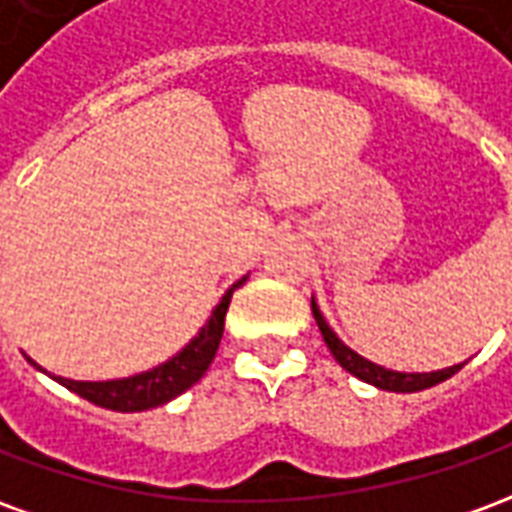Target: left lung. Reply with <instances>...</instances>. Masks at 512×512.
I'll return each instance as SVG.
<instances>
[{
	"mask_svg": "<svg viewBox=\"0 0 512 512\" xmlns=\"http://www.w3.org/2000/svg\"><path fill=\"white\" fill-rule=\"evenodd\" d=\"M312 315H315V323L323 334V343L329 345L332 356L340 362L343 370H348L351 376H356L359 381H367V384L378 386V389H386V392H419V389H428V386H436L441 381H447L450 376H455L463 365L444 367V370H433V373H397V370H386V367L370 362L365 356H359L356 351H351L348 345L332 332V326L326 323V318L318 310V304L312 299Z\"/></svg>",
	"mask_w": 512,
	"mask_h": 512,
	"instance_id": "obj_1",
	"label": "left lung"
}]
</instances>
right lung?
I'll return each instance as SVG.
<instances>
[{
    "instance_id": "obj_1",
    "label": "right lung",
    "mask_w": 512,
    "mask_h": 512,
    "mask_svg": "<svg viewBox=\"0 0 512 512\" xmlns=\"http://www.w3.org/2000/svg\"><path fill=\"white\" fill-rule=\"evenodd\" d=\"M244 282L246 277L238 279L233 288L224 293L222 301L216 304V310L211 312L208 323L200 329V334L183 351L167 359L164 365L145 370V373H136V376L115 378V381H71V378L62 376L51 378L65 389L84 397V400H90V403L101 408H109V411H126L128 414V411H147V408L164 406L172 397L183 395L189 386L197 384L205 376V370L211 367L213 356H216L219 343H222L224 315H227V307H230V299H233V290L241 288ZM38 370H43V367H38Z\"/></svg>"
}]
</instances>
